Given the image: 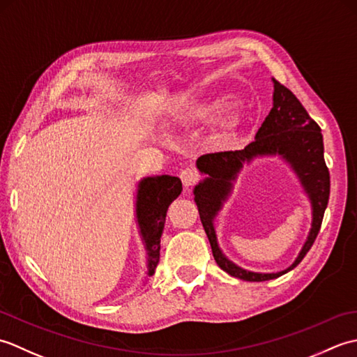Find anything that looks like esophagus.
<instances>
[{
	"instance_id": "34e87169",
	"label": "esophagus",
	"mask_w": 357,
	"mask_h": 357,
	"mask_svg": "<svg viewBox=\"0 0 357 357\" xmlns=\"http://www.w3.org/2000/svg\"><path fill=\"white\" fill-rule=\"evenodd\" d=\"M179 178H181V181H183L184 187L188 188V187H192V185H195L196 183H198L199 173L196 172V170H193V169H185V170L181 172Z\"/></svg>"
}]
</instances>
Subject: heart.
Wrapping results in <instances>:
<instances>
[{
  "instance_id": "obj_1",
  "label": "heart",
  "mask_w": 357,
  "mask_h": 357,
  "mask_svg": "<svg viewBox=\"0 0 357 357\" xmlns=\"http://www.w3.org/2000/svg\"><path fill=\"white\" fill-rule=\"evenodd\" d=\"M225 105L224 101H218L215 104H208V105H201V107L195 109L192 112L190 118L192 119H198V121H207L211 119L215 115H218L219 112L222 110V107Z\"/></svg>"
}]
</instances>
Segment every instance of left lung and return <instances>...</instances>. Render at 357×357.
<instances>
[{
  "label": "left lung",
  "instance_id": "left-lung-1",
  "mask_svg": "<svg viewBox=\"0 0 357 357\" xmlns=\"http://www.w3.org/2000/svg\"><path fill=\"white\" fill-rule=\"evenodd\" d=\"M273 92V107L265 118L253 142L242 150L216 151L198 158L196 167L207 178L195 187V202L198 206L201 222L210 241L211 252L216 264L230 276L250 282L276 279L293 270L312 248L321 230L325 208L330 196V172L324 159V139L321 127L310 118L304 105L293 95L291 90L276 79ZM279 154L290 163L301 179L306 192L312 201L314 224L305 247L296 261L284 272L253 273L230 263L217 245L213 219L220 209L222 202L228 197L241 164L256 155Z\"/></svg>",
  "mask_w": 357,
  "mask_h": 357
}]
</instances>
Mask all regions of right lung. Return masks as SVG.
Returning a JSON list of instances; mask_svg holds the SVG:
<instances>
[{
    "mask_svg": "<svg viewBox=\"0 0 357 357\" xmlns=\"http://www.w3.org/2000/svg\"><path fill=\"white\" fill-rule=\"evenodd\" d=\"M183 192V184L176 176L144 178L138 185L136 195V218L146 250L149 253V273H155L159 262V250H161V234L164 230L165 213L170 204Z\"/></svg>",
    "mask_w": 357,
    "mask_h": 357,
    "instance_id": "obj_1",
    "label": "right lung"
}]
</instances>
